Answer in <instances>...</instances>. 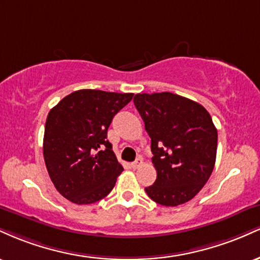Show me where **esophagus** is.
Masks as SVG:
<instances>
[{
  "label": "esophagus",
  "mask_w": 260,
  "mask_h": 260,
  "mask_svg": "<svg viewBox=\"0 0 260 260\" xmlns=\"http://www.w3.org/2000/svg\"><path fill=\"white\" fill-rule=\"evenodd\" d=\"M142 164H143V160L140 159V157H138V159L134 161V162L131 164V166H132L133 169H138V168H140V166H142Z\"/></svg>",
  "instance_id": "1"
}]
</instances>
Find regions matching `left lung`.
I'll return each mask as SVG.
<instances>
[{"mask_svg":"<svg viewBox=\"0 0 260 260\" xmlns=\"http://www.w3.org/2000/svg\"><path fill=\"white\" fill-rule=\"evenodd\" d=\"M134 105L151 138L156 170L149 198L165 207L190 201L214 170L217 131L201 104L172 92L137 94Z\"/></svg>","mask_w":260,"mask_h":260,"instance_id":"8db88e82","label":"left lung"}]
</instances>
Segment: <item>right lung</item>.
<instances>
[{
    "label": "right lung",
    "instance_id": "obj_1",
    "mask_svg": "<svg viewBox=\"0 0 260 260\" xmlns=\"http://www.w3.org/2000/svg\"><path fill=\"white\" fill-rule=\"evenodd\" d=\"M132 98V92L82 89L50 110L44 134L45 165L66 199L91 204L115 187L123 168L106 139L107 129Z\"/></svg>",
    "mask_w": 260,
    "mask_h": 260
}]
</instances>
